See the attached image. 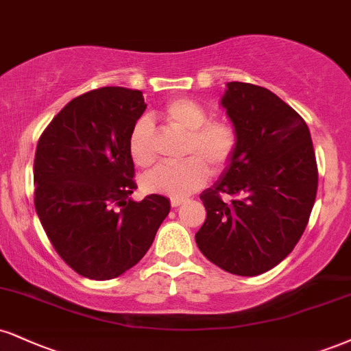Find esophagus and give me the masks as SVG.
I'll return each mask as SVG.
<instances>
[{
    "instance_id": "34e87169",
    "label": "esophagus",
    "mask_w": 351,
    "mask_h": 351,
    "mask_svg": "<svg viewBox=\"0 0 351 351\" xmlns=\"http://www.w3.org/2000/svg\"><path fill=\"white\" fill-rule=\"evenodd\" d=\"M184 202H186V199H176V197H171L170 204H171V208H178V206L184 204Z\"/></svg>"
}]
</instances>
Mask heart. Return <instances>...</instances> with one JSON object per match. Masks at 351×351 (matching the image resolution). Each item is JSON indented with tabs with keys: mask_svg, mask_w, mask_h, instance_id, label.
I'll list each match as a JSON object with an SVG mask.
<instances>
[{
	"mask_svg": "<svg viewBox=\"0 0 351 351\" xmlns=\"http://www.w3.org/2000/svg\"><path fill=\"white\" fill-rule=\"evenodd\" d=\"M163 117L173 128L188 134L186 158L181 163H160L142 178L145 191L183 199L197 191L209 178V170L221 171L235 155L239 145L237 129L227 121H209L199 103L176 98L163 109ZM154 124L149 117L135 122L129 135V154L141 167L154 160Z\"/></svg>",
	"mask_w": 351,
	"mask_h": 351,
	"instance_id": "1",
	"label": "heart"
}]
</instances>
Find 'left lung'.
I'll list each match as a JSON object with an SVG mask.
<instances>
[{
	"instance_id": "obj_1",
	"label": "left lung",
	"mask_w": 351,
	"mask_h": 351,
	"mask_svg": "<svg viewBox=\"0 0 351 351\" xmlns=\"http://www.w3.org/2000/svg\"><path fill=\"white\" fill-rule=\"evenodd\" d=\"M239 134L235 155L201 193L206 222L196 243L209 261L256 276L293 252L317 194V163L307 124L267 88L230 82L221 99ZM234 197L221 201V194Z\"/></svg>"
}]
</instances>
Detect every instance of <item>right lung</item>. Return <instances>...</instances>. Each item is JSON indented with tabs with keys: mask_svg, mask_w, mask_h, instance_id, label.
I'll use <instances>...</instances> for the list:
<instances>
[{
	"mask_svg": "<svg viewBox=\"0 0 351 351\" xmlns=\"http://www.w3.org/2000/svg\"><path fill=\"white\" fill-rule=\"evenodd\" d=\"M145 108L138 90H93L71 99L37 143L36 213L62 260L90 280L137 265L170 213L160 194L130 199L129 135Z\"/></svg>",
	"mask_w": 351,
	"mask_h": 351,
	"instance_id": "obj_1",
	"label": "right lung"
}]
</instances>
